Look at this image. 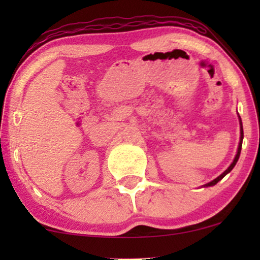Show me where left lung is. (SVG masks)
I'll use <instances>...</instances> for the list:
<instances>
[{
	"label": "left lung",
	"instance_id": "1",
	"mask_svg": "<svg viewBox=\"0 0 260 260\" xmlns=\"http://www.w3.org/2000/svg\"><path fill=\"white\" fill-rule=\"evenodd\" d=\"M240 125H241V120H240ZM240 134H241V136H240V143H239V148H238V152H237V155H236V157H234V161L232 162V165H231L229 168H227L225 172H223L221 175L220 176H218L216 177L215 180H213V181H211V182L209 183H207V184H205L206 187H209V186H214V184H216L219 182L220 180L222 179V177H225L227 174H229L231 170H232L233 168H234V166H236V163L238 162V159H239V156H240V151H241V143H243V138H244V131H243V125H241V130H240Z\"/></svg>",
	"mask_w": 260,
	"mask_h": 260
}]
</instances>
